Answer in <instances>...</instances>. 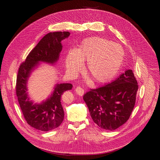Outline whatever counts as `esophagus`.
I'll list each match as a JSON object with an SVG mask.
<instances>
[{
  "mask_svg": "<svg viewBox=\"0 0 160 160\" xmlns=\"http://www.w3.org/2000/svg\"><path fill=\"white\" fill-rule=\"evenodd\" d=\"M75 91H76V92H77V93L80 96H82L85 93V90L80 87H77V88H76Z\"/></svg>",
  "mask_w": 160,
  "mask_h": 160,
  "instance_id": "obj_1",
  "label": "esophagus"
}]
</instances>
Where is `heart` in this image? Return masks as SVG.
I'll return each mask as SVG.
<instances>
[{
    "mask_svg": "<svg viewBox=\"0 0 160 160\" xmlns=\"http://www.w3.org/2000/svg\"><path fill=\"white\" fill-rule=\"evenodd\" d=\"M124 52L118 43L100 37L83 40L79 47L69 50L65 58L67 72L77 77L87 61V70L93 82L105 83L111 81L122 65Z\"/></svg>",
    "mask_w": 160,
    "mask_h": 160,
    "instance_id": "heart-1",
    "label": "heart"
}]
</instances>
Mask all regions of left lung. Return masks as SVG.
Here are the masks:
<instances>
[{"mask_svg": "<svg viewBox=\"0 0 160 160\" xmlns=\"http://www.w3.org/2000/svg\"><path fill=\"white\" fill-rule=\"evenodd\" d=\"M138 89L136 78L129 69L108 84L91 89L83 98L94 122L100 128L112 131L130 118Z\"/></svg>", "mask_w": 160, "mask_h": 160, "instance_id": "1", "label": "left lung"}]
</instances>
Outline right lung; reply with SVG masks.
<instances>
[{
    "mask_svg": "<svg viewBox=\"0 0 160 160\" xmlns=\"http://www.w3.org/2000/svg\"><path fill=\"white\" fill-rule=\"evenodd\" d=\"M70 35L69 32H50L42 38L27 56L18 71L16 82V95L27 123L37 130L47 132L58 128L64 118L61 103L65 91L71 90V83L56 84L53 93L41 104H33L27 93V83L30 75L39 62L54 64L62 50L61 41Z\"/></svg>",
    "mask_w": 160,
    "mask_h": 160,
    "instance_id": "1",
    "label": "right lung"
}]
</instances>
